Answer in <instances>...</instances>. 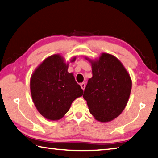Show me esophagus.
<instances>
[{"label": "esophagus", "instance_id": "esophagus-1", "mask_svg": "<svg viewBox=\"0 0 158 158\" xmlns=\"http://www.w3.org/2000/svg\"><path fill=\"white\" fill-rule=\"evenodd\" d=\"M80 87H81V88L82 89V90H84V89H85V86H86L85 83V82H82V83H81V84H80Z\"/></svg>", "mask_w": 158, "mask_h": 158}]
</instances>
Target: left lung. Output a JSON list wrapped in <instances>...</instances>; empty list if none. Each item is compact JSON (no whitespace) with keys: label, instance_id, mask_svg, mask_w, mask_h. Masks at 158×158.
<instances>
[{"label":"left lung","instance_id":"obj_1","mask_svg":"<svg viewBox=\"0 0 158 158\" xmlns=\"http://www.w3.org/2000/svg\"><path fill=\"white\" fill-rule=\"evenodd\" d=\"M91 63L93 76L88 80L83 98L97 120L109 122L125 108L131 80L121 62L109 53H102L99 60Z\"/></svg>","mask_w":158,"mask_h":158}]
</instances>
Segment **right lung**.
I'll use <instances>...</instances> for the list:
<instances>
[{
	"mask_svg": "<svg viewBox=\"0 0 158 158\" xmlns=\"http://www.w3.org/2000/svg\"><path fill=\"white\" fill-rule=\"evenodd\" d=\"M67 69L63 58L53 55L43 62L31 78L33 101L38 112L48 120H60L69 111L73 101L83 94Z\"/></svg>",
	"mask_w": 158,
	"mask_h": 158,
	"instance_id": "add662e5",
	"label": "right lung"
}]
</instances>
